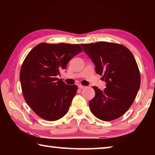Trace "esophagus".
<instances>
[{"instance_id":"obj_1","label":"esophagus","mask_w":155,"mask_h":155,"mask_svg":"<svg viewBox=\"0 0 155 155\" xmlns=\"http://www.w3.org/2000/svg\"><path fill=\"white\" fill-rule=\"evenodd\" d=\"M78 87L79 88V89H81H81H84V88H85V86L82 85H81V84H79V85H78Z\"/></svg>"}]
</instances>
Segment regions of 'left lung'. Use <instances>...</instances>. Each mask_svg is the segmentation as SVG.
Returning a JSON list of instances; mask_svg holds the SVG:
<instances>
[{
  "label": "left lung",
  "instance_id": "obj_1",
  "mask_svg": "<svg viewBox=\"0 0 155 155\" xmlns=\"http://www.w3.org/2000/svg\"><path fill=\"white\" fill-rule=\"evenodd\" d=\"M85 53L96 65L97 74L103 75L107 87L93 88L95 96L89 103L92 114L103 121H111L124 114L134 102L141 77L132 52L122 44L98 41L82 44Z\"/></svg>",
  "mask_w": 155,
  "mask_h": 155
}]
</instances>
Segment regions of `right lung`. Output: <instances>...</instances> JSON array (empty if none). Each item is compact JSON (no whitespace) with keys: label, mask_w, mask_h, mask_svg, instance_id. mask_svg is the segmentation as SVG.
Listing matches in <instances>:
<instances>
[{"label":"right lung","mask_w":155,"mask_h":155,"mask_svg":"<svg viewBox=\"0 0 155 155\" xmlns=\"http://www.w3.org/2000/svg\"><path fill=\"white\" fill-rule=\"evenodd\" d=\"M82 51L79 44L40 43L26 57L20 72L21 87L27 104L41 118L55 121L67 114L78 87L57 76Z\"/></svg>","instance_id":"1"}]
</instances>
